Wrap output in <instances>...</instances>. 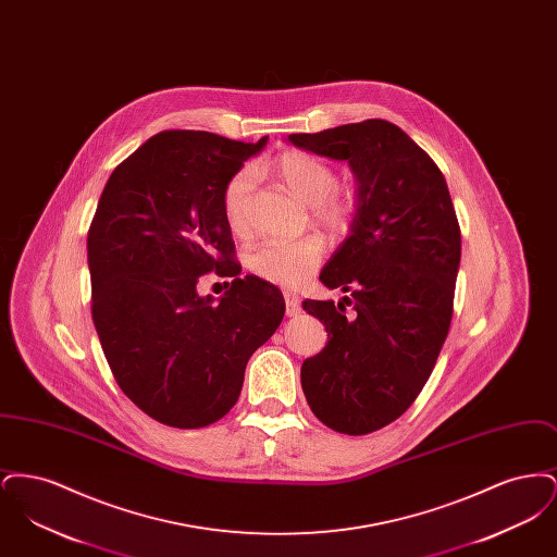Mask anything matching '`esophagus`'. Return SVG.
<instances>
[{
	"instance_id": "obj_1",
	"label": "esophagus",
	"mask_w": 557,
	"mask_h": 557,
	"mask_svg": "<svg viewBox=\"0 0 557 557\" xmlns=\"http://www.w3.org/2000/svg\"><path fill=\"white\" fill-rule=\"evenodd\" d=\"M284 300H286V315L288 318H298L300 311H302L298 296L292 294V292H284Z\"/></svg>"
}]
</instances>
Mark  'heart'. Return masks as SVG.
Wrapping results in <instances>:
<instances>
[{"label":"heart","instance_id":"heart-1","mask_svg":"<svg viewBox=\"0 0 557 557\" xmlns=\"http://www.w3.org/2000/svg\"><path fill=\"white\" fill-rule=\"evenodd\" d=\"M273 173L284 186L311 205L313 219L334 236H343L357 212V198L350 189L338 187L334 166L311 152L288 150L273 164ZM255 184L252 169H239L221 191V211L230 232L238 238L248 234V196ZM323 257V242L309 236L300 239H271L261 244L250 257L248 267L255 275L277 286H298L318 269Z\"/></svg>","mask_w":557,"mask_h":557}]
</instances>
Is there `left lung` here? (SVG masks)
Segmentation results:
<instances>
[{
  "label": "left lung",
  "instance_id": "8db88e82",
  "mask_svg": "<svg viewBox=\"0 0 557 557\" xmlns=\"http://www.w3.org/2000/svg\"><path fill=\"white\" fill-rule=\"evenodd\" d=\"M288 141L346 160L357 180L350 234L319 273L348 296L302 302L325 325L327 345L305 359L300 384L327 428L370 434L411 407L449 334L461 259L449 187L434 160L382 119Z\"/></svg>",
  "mask_w": 557,
  "mask_h": 557
}]
</instances>
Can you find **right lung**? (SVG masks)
I'll return each instance as SVG.
<instances>
[{
  "label": "right lung",
  "mask_w": 557,
  "mask_h": 557,
  "mask_svg": "<svg viewBox=\"0 0 557 557\" xmlns=\"http://www.w3.org/2000/svg\"><path fill=\"white\" fill-rule=\"evenodd\" d=\"M162 132L110 175L87 234L91 318L121 391L160 424L205 428L239 397L250 355L284 319L280 288L242 277L221 191L265 148ZM230 278L216 301L197 282Z\"/></svg>",
  "instance_id": "obj_1"
}]
</instances>
